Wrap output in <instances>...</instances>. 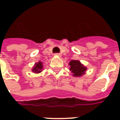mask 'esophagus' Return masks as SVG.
Masks as SVG:
<instances>
[{
	"instance_id": "1",
	"label": "esophagus",
	"mask_w": 120,
	"mask_h": 120,
	"mask_svg": "<svg viewBox=\"0 0 120 120\" xmlns=\"http://www.w3.org/2000/svg\"><path fill=\"white\" fill-rule=\"evenodd\" d=\"M55 55H56V56H61V54L60 53H55Z\"/></svg>"
}]
</instances>
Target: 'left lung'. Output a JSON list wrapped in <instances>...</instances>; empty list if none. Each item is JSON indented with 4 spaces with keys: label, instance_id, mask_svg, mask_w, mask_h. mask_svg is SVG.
<instances>
[{
    "label": "left lung",
    "instance_id": "left-lung-1",
    "mask_svg": "<svg viewBox=\"0 0 120 120\" xmlns=\"http://www.w3.org/2000/svg\"><path fill=\"white\" fill-rule=\"evenodd\" d=\"M69 65L70 71L73 73V75L76 77L83 75L87 69V68L84 67L78 60H71L69 62Z\"/></svg>",
    "mask_w": 120,
    "mask_h": 120
}]
</instances>
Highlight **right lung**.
<instances>
[{
	"label": "right lung",
	"instance_id": "right-lung-1",
	"mask_svg": "<svg viewBox=\"0 0 120 120\" xmlns=\"http://www.w3.org/2000/svg\"><path fill=\"white\" fill-rule=\"evenodd\" d=\"M42 68H43L42 67V63L40 61L39 62L35 64V66L33 68L32 71L35 73H39L42 71Z\"/></svg>",
	"mask_w": 120,
	"mask_h": 120
}]
</instances>
